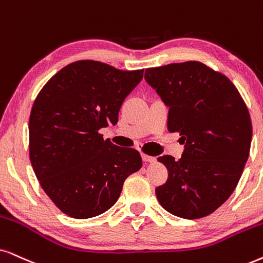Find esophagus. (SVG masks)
Returning <instances> with one entry per match:
<instances>
[{"mask_svg": "<svg viewBox=\"0 0 263 263\" xmlns=\"http://www.w3.org/2000/svg\"><path fill=\"white\" fill-rule=\"evenodd\" d=\"M142 159H143V161H144V162H153L155 160L154 156H149L147 154H142Z\"/></svg>", "mask_w": 263, "mask_h": 263, "instance_id": "1", "label": "esophagus"}]
</instances>
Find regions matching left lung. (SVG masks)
Returning a JSON list of instances; mask_svg holds the SVG:
<instances>
[{
  "label": "left lung",
  "mask_w": 263,
  "mask_h": 263,
  "mask_svg": "<svg viewBox=\"0 0 263 263\" xmlns=\"http://www.w3.org/2000/svg\"><path fill=\"white\" fill-rule=\"evenodd\" d=\"M145 81L168 107L167 128L179 132V160L158 158L168 171L155 189L162 208L195 220L218 209L237 187L250 152V115L238 89L200 62L149 68Z\"/></svg>",
  "instance_id": "left-lung-1"
}]
</instances>
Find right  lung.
I'll return each instance as SVG.
<instances>
[{"label":"right lung","instance_id":"add662e5","mask_svg":"<svg viewBox=\"0 0 263 263\" xmlns=\"http://www.w3.org/2000/svg\"><path fill=\"white\" fill-rule=\"evenodd\" d=\"M143 70L122 71L95 61L66 65L43 86L29 119V154L40 184L59 210L91 218L118 201L125 179L142 167L136 149L99 129L118 124L122 102Z\"/></svg>","mask_w":263,"mask_h":263}]
</instances>
